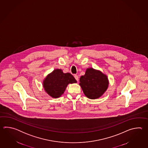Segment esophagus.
Masks as SVG:
<instances>
[{"mask_svg": "<svg viewBox=\"0 0 148 148\" xmlns=\"http://www.w3.org/2000/svg\"><path fill=\"white\" fill-rule=\"evenodd\" d=\"M74 77H75V79H76V80H77V81H78L79 77L78 75H75Z\"/></svg>", "mask_w": 148, "mask_h": 148, "instance_id": "1", "label": "esophagus"}]
</instances>
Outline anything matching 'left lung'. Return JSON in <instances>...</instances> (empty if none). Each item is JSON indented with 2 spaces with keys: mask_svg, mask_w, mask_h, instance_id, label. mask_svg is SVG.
<instances>
[{
  "mask_svg": "<svg viewBox=\"0 0 148 148\" xmlns=\"http://www.w3.org/2000/svg\"><path fill=\"white\" fill-rule=\"evenodd\" d=\"M79 81L85 96L92 99L101 97L108 86L107 76L92 68L86 70L85 75H82Z\"/></svg>",
  "mask_w": 148,
  "mask_h": 148,
  "instance_id": "left-lung-1",
  "label": "left lung"
}]
</instances>
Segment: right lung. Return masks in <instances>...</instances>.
Listing matches in <instances>:
<instances>
[{"mask_svg":"<svg viewBox=\"0 0 148 148\" xmlns=\"http://www.w3.org/2000/svg\"><path fill=\"white\" fill-rule=\"evenodd\" d=\"M76 82L77 80L70 73H64L62 70L56 69L44 80L43 87L51 97L58 98L63 94L69 84Z\"/></svg>","mask_w":148,"mask_h":148,"instance_id":"right-lung-1","label":"right lung"}]
</instances>
